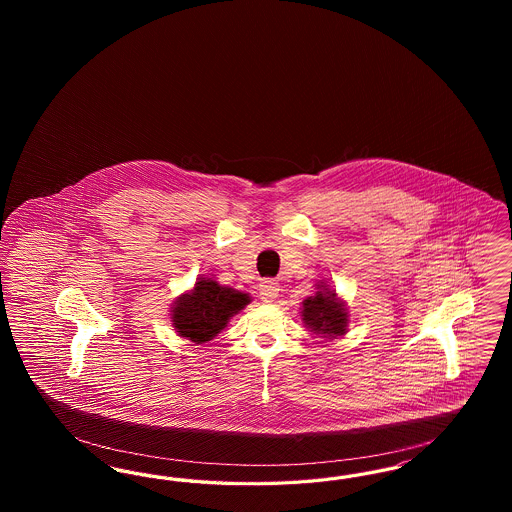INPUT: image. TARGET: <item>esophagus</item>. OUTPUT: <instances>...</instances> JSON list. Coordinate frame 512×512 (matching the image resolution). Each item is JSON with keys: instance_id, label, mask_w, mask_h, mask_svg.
<instances>
[{"instance_id": "obj_1", "label": "esophagus", "mask_w": 512, "mask_h": 512, "mask_svg": "<svg viewBox=\"0 0 512 512\" xmlns=\"http://www.w3.org/2000/svg\"><path fill=\"white\" fill-rule=\"evenodd\" d=\"M278 292H280V286L274 280H263L259 284V293H261L263 301H274V297L278 295Z\"/></svg>"}]
</instances>
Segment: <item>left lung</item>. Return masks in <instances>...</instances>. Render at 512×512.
Segmentation results:
<instances>
[{
	"mask_svg": "<svg viewBox=\"0 0 512 512\" xmlns=\"http://www.w3.org/2000/svg\"><path fill=\"white\" fill-rule=\"evenodd\" d=\"M301 317L311 332L320 338L343 336L347 330V311L343 303L338 301L336 292H328V288L303 301Z\"/></svg>",
	"mask_w": 512,
	"mask_h": 512,
	"instance_id": "obj_1",
	"label": "left lung"
}]
</instances>
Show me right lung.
Segmentation results:
<instances>
[{
  "mask_svg": "<svg viewBox=\"0 0 512 512\" xmlns=\"http://www.w3.org/2000/svg\"><path fill=\"white\" fill-rule=\"evenodd\" d=\"M247 303V293L219 286L211 278H201L195 282L194 290L184 293L172 307V324L182 338L194 343H207Z\"/></svg>",
  "mask_w": 512,
  "mask_h": 512,
  "instance_id": "right-lung-1",
  "label": "right lung"
}]
</instances>
